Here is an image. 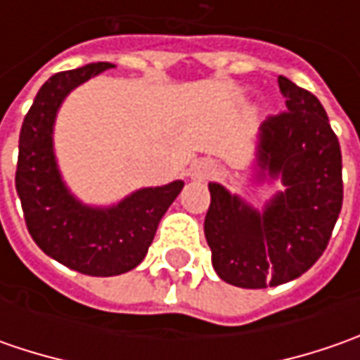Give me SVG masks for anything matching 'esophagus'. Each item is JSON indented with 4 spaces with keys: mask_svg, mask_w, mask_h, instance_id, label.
I'll use <instances>...</instances> for the list:
<instances>
[{
    "mask_svg": "<svg viewBox=\"0 0 360 360\" xmlns=\"http://www.w3.org/2000/svg\"><path fill=\"white\" fill-rule=\"evenodd\" d=\"M210 174H212V164L210 162H196L192 166V176L198 178V180H206Z\"/></svg>",
    "mask_w": 360,
    "mask_h": 360,
    "instance_id": "34e87169",
    "label": "esophagus"
}]
</instances>
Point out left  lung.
<instances>
[{
	"label": "left lung",
	"instance_id": "8db88e82",
	"mask_svg": "<svg viewBox=\"0 0 360 360\" xmlns=\"http://www.w3.org/2000/svg\"><path fill=\"white\" fill-rule=\"evenodd\" d=\"M286 110L260 130L258 166L286 190L258 214L220 184H208L204 234L224 283L266 288L298 278L325 252L342 206V156L316 96L278 76Z\"/></svg>",
	"mask_w": 360,
	"mask_h": 360
}]
</instances>
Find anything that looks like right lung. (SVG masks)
I'll list each match as a JSON object with an SVG mask.
<instances>
[{
  "label": "right lung",
  "instance_id": "right-lung-1",
  "mask_svg": "<svg viewBox=\"0 0 360 360\" xmlns=\"http://www.w3.org/2000/svg\"><path fill=\"white\" fill-rule=\"evenodd\" d=\"M110 68L114 65L108 62L88 63L49 77L23 120L15 170V190L35 244L63 266L90 276L136 269L154 240L160 218L184 186L176 180L144 188L108 210L82 206L63 188L51 150L56 112L68 91Z\"/></svg>",
  "mask_w": 360,
  "mask_h": 360
}]
</instances>
